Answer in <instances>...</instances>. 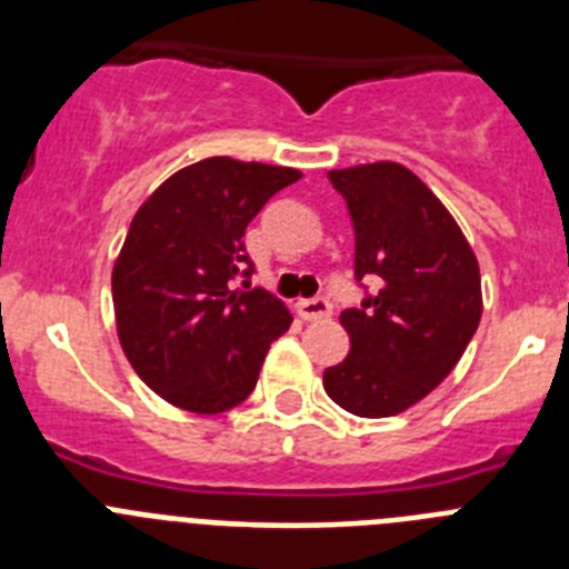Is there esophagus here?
Returning <instances> with one entry per match:
<instances>
[{"instance_id":"esophagus-1","label":"esophagus","mask_w":569,"mask_h":569,"mask_svg":"<svg viewBox=\"0 0 569 569\" xmlns=\"http://www.w3.org/2000/svg\"><path fill=\"white\" fill-rule=\"evenodd\" d=\"M296 313L301 316L305 321H319V319H328L333 313L328 299H299L296 301Z\"/></svg>"}]
</instances>
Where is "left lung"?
Returning <instances> with one entry per match:
<instances>
[{"mask_svg": "<svg viewBox=\"0 0 569 569\" xmlns=\"http://www.w3.org/2000/svg\"><path fill=\"white\" fill-rule=\"evenodd\" d=\"M356 230V279L379 293L341 313L350 353L325 370L347 413H405L450 376L481 319V273L470 241L413 170L399 162L330 170Z\"/></svg>", "mask_w": 569, "mask_h": 569, "instance_id": "obj_1", "label": "left lung"}]
</instances>
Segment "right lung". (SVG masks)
<instances>
[{"label": "right lung", "mask_w": 569, "mask_h": 569, "mask_svg": "<svg viewBox=\"0 0 569 569\" xmlns=\"http://www.w3.org/2000/svg\"><path fill=\"white\" fill-rule=\"evenodd\" d=\"M301 179L281 164L210 156L164 179L136 210L116 256V333L139 379L190 413H224L253 393L290 310L250 276L241 236L270 196Z\"/></svg>", "instance_id": "obj_1"}]
</instances>
